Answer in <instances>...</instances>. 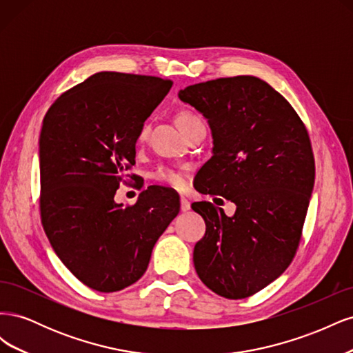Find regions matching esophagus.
I'll use <instances>...</instances> for the list:
<instances>
[{
  "label": "esophagus",
  "mask_w": 353,
  "mask_h": 353,
  "mask_svg": "<svg viewBox=\"0 0 353 353\" xmlns=\"http://www.w3.org/2000/svg\"><path fill=\"white\" fill-rule=\"evenodd\" d=\"M190 208H191L190 201H188L185 197H181V210L187 212V210H190Z\"/></svg>",
  "instance_id": "34e87169"
}]
</instances>
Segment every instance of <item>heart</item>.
I'll use <instances>...</instances> for the list:
<instances>
[{
	"mask_svg": "<svg viewBox=\"0 0 353 353\" xmlns=\"http://www.w3.org/2000/svg\"><path fill=\"white\" fill-rule=\"evenodd\" d=\"M197 122H200L199 117L190 112H181L176 116V125L179 126L181 132L185 131L188 126L194 125ZM148 130H150V128H148V125L145 123L140 130V134H138V140L143 141L148 134ZM152 176L154 181H157L159 184H163V185L172 187V188H183L185 185V176L183 175V172H179L178 169L170 168V166L157 168Z\"/></svg>",
	"mask_w": 353,
	"mask_h": 353,
	"instance_id": "heart-1",
	"label": "heart"
}]
</instances>
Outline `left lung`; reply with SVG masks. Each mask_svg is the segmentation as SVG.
Segmentation results:
<instances>
[{"label":"left lung","instance_id":"1","mask_svg":"<svg viewBox=\"0 0 353 353\" xmlns=\"http://www.w3.org/2000/svg\"><path fill=\"white\" fill-rule=\"evenodd\" d=\"M178 97L212 131L213 156L199 170L197 190L236 205L232 216L208 201L191 205L206 222L196 272L222 297H249L294 258L315 181L311 140L290 103L256 77L190 85Z\"/></svg>","mask_w":353,"mask_h":353}]
</instances>
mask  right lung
<instances>
[{
  "mask_svg": "<svg viewBox=\"0 0 353 353\" xmlns=\"http://www.w3.org/2000/svg\"><path fill=\"white\" fill-rule=\"evenodd\" d=\"M172 81L99 72L63 92L39 135L41 221L60 261L92 290L112 293L145 272L179 197L153 187L134 206L114 201L135 165L138 134Z\"/></svg>",
  "mask_w": 353,
  "mask_h": 353,
  "instance_id": "right-lung-1",
  "label": "right lung"
}]
</instances>
